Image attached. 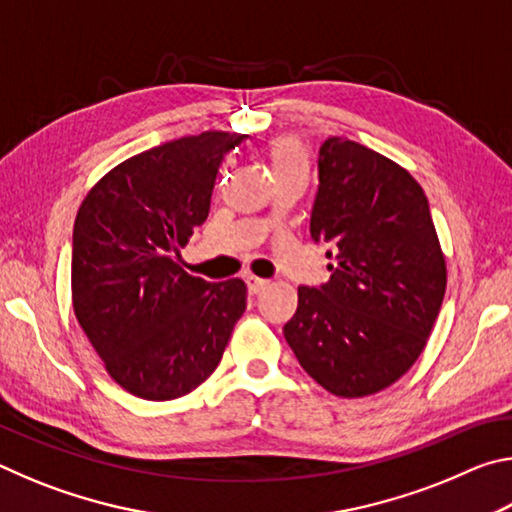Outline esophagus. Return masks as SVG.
Masks as SVG:
<instances>
[{"instance_id":"34e87169","label":"esophagus","mask_w":512,"mask_h":512,"mask_svg":"<svg viewBox=\"0 0 512 512\" xmlns=\"http://www.w3.org/2000/svg\"><path fill=\"white\" fill-rule=\"evenodd\" d=\"M246 284H248V291L250 293H259V291L266 287L268 280H264V277H257V275H248L246 277Z\"/></svg>"}]
</instances>
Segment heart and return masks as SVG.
<instances>
[{"mask_svg":"<svg viewBox=\"0 0 512 512\" xmlns=\"http://www.w3.org/2000/svg\"><path fill=\"white\" fill-rule=\"evenodd\" d=\"M271 160H273L275 173H282L296 167H307L305 146H302L298 140H293V137H282V140L273 142L271 146Z\"/></svg>","mask_w":512,"mask_h":512,"instance_id":"b5f03b06","label":"heart"}]
</instances>
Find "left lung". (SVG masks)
<instances>
[{
	"instance_id": "obj_1",
	"label": "left lung",
	"mask_w": 512,
	"mask_h": 512,
	"mask_svg": "<svg viewBox=\"0 0 512 512\" xmlns=\"http://www.w3.org/2000/svg\"><path fill=\"white\" fill-rule=\"evenodd\" d=\"M318 178L311 237L334 246L332 277L298 289L284 339L325 391L375 395L429 341L447 289L445 253L420 183L386 155L329 137Z\"/></svg>"
}]
</instances>
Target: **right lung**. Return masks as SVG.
<instances>
[{
  "label": "right lung",
  "instance_id": "obj_1",
  "mask_svg": "<svg viewBox=\"0 0 512 512\" xmlns=\"http://www.w3.org/2000/svg\"><path fill=\"white\" fill-rule=\"evenodd\" d=\"M244 137L205 131L137 153L99 178L76 214V320L108 375L142 400L196 391L246 311L244 280L205 282L178 257L210 214L223 153Z\"/></svg>",
  "mask_w": 512,
  "mask_h": 512
}]
</instances>
